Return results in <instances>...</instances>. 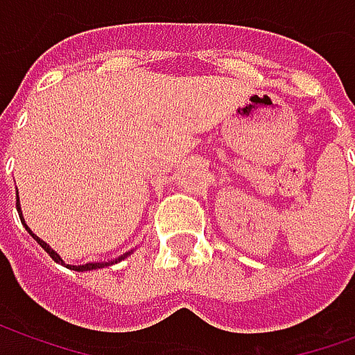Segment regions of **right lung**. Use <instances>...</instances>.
I'll list each match as a JSON object with an SVG mask.
<instances>
[{"mask_svg": "<svg viewBox=\"0 0 355 355\" xmlns=\"http://www.w3.org/2000/svg\"><path fill=\"white\" fill-rule=\"evenodd\" d=\"M17 211H19L20 220H22V224H24V228H26V230H28V234H30V236H32V238H34L35 241H37V243H40V245H42L43 249L47 251V253H49V257H51V259H53V261L58 262V264H64V261L60 259V254H58L57 251H53V249H51V247H49V243H45V241H43L42 238H37V236H35L34 232H32V230H30V228H28V224L24 223V216H22V211H20L19 196H17ZM132 251H135V249H131V251H127V253L121 254V257H117L116 261H108V262H106V261H104V262H87V264H80V266H72V264H64V266H66V268H70V270H76V272H87V270H98V268H106V266H112V264H117V262H119V261H123V259H127V257H129V254H131Z\"/></svg>", "mask_w": 355, "mask_h": 355, "instance_id": "1", "label": "right lung"}]
</instances>
